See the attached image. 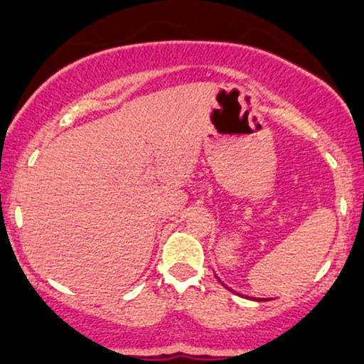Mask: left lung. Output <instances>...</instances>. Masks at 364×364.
<instances>
[{"mask_svg":"<svg viewBox=\"0 0 364 364\" xmlns=\"http://www.w3.org/2000/svg\"><path fill=\"white\" fill-rule=\"evenodd\" d=\"M226 289H228V287H226ZM228 290H230V289H228ZM246 297H247V296H246ZM253 299H255V301H271V299H260V297H253Z\"/></svg>","mask_w":364,"mask_h":364,"instance_id":"1","label":"left lung"}]
</instances>
